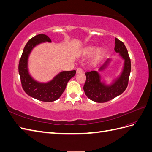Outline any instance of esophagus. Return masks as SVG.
<instances>
[{
    "label": "esophagus",
    "instance_id": "obj_1",
    "mask_svg": "<svg viewBox=\"0 0 152 152\" xmlns=\"http://www.w3.org/2000/svg\"><path fill=\"white\" fill-rule=\"evenodd\" d=\"M82 72H83V70L81 68H78L77 69V73H82Z\"/></svg>",
    "mask_w": 152,
    "mask_h": 152
}]
</instances>
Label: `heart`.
<instances>
[{"mask_svg":"<svg viewBox=\"0 0 152 152\" xmlns=\"http://www.w3.org/2000/svg\"><path fill=\"white\" fill-rule=\"evenodd\" d=\"M95 50V47L88 46L83 49L82 51V54L84 56H89L91 54H93ZM104 53V50L102 48H98L95 50L93 54V59L94 60H98L102 57Z\"/></svg>","mask_w":152,"mask_h":152,"instance_id":"1","label":"heart"}]
</instances>
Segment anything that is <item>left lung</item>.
Instances as JSON below:
<instances>
[{
    "mask_svg": "<svg viewBox=\"0 0 152 152\" xmlns=\"http://www.w3.org/2000/svg\"><path fill=\"white\" fill-rule=\"evenodd\" d=\"M115 50L123 60L124 65L120 74L107 84V80L102 78L97 71L86 73V81L84 90L87 97L93 102L104 103L121 95L127 88L129 77L131 73V60L124 44L117 38L115 40ZM112 59L108 58L99 68V72L104 71L110 65Z\"/></svg>",
    "mask_w": 152,
    "mask_h": 152,
    "instance_id": "left-lung-1",
    "label": "left lung"
}]
</instances>
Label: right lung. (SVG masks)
<instances>
[{"label": "right lung", "instance_id": "obj_1", "mask_svg": "<svg viewBox=\"0 0 152 152\" xmlns=\"http://www.w3.org/2000/svg\"><path fill=\"white\" fill-rule=\"evenodd\" d=\"M51 42L50 39L45 34H39L31 38L25 45L18 66L21 85L25 93L31 97L44 102H54L60 98L68 82L76 73L75 70L62 71L46 82L37 80L30 75L28 58L32 50L40 44Z\"/></svg>", "mask_w": 152, "mask_h": 152}]
</instances>
